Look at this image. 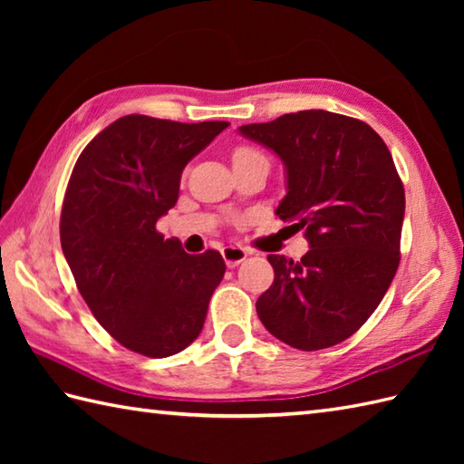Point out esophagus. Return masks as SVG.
I'll list each match as a JSON object with an SVG mask.
<instances>
[{"label": "esophagus", "mask_w": 464, "mask_h": 464, "mask_svg": "<svg viewBox=\"0 0 464 464\" xmlns=\"http://www.w3.org/2000/svg\"><path fill=\"white\" fill-rule=\"evenodd\" d=\"M221 255H223V259L227 263V267H237L239 263L247 259L249 253L245 251L243 247H239V245H227V247L221 249Z\"/></svg>", "instance_id": "34e87169"}]
</instances>
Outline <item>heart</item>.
I'll use <instances>...</instances> for the list:
<instances>
[{"instance_id":"1","label":"heart","mask_w":464,"mask_h":464,"mask_svg":"<svg viewBox=\"0 0 464 464\" xmlns=\"http://www.w3.org/2000/svg\"><path fill=\"white\" fill-rule=\"evenodd\" d=\"M255 157H265V155L255 150V147H251V145H237L233 150V163L249 161V160H255Z\"/></svg>"}]
</instances>
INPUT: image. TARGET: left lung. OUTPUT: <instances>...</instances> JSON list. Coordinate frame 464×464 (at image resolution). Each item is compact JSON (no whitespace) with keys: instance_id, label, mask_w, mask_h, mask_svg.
<instances>
[{"instance_id":"obj_1","label":"left lung","mask_w":464,"mask_h":464,"mask_svg":"<svg viewBox=\"0 0 464 464\" xmlns=\"http://www.w3.org/2000/svg\"><path fill=\"white\" fill-rule=\"evenodd\" d=\"M239 133L281 157L287 195L275 213L311 245L301 261L269 255L275 279L259 319L295 349L339 344L379 307L401 261L405 189L389 147L364 121L323 110Z\"/></svg>"}]
</instances>
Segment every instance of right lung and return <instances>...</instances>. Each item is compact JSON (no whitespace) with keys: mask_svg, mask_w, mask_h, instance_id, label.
Instances as JSON below:
<instances>
[{"mask_svg":"<svg viewBox=\"0 0 464 464\" xmlns=\"http://www.w3.org/2000/svg\"><path fill=\"white\" fill-rule=\"evenodd\" d=\"M225 127L125 115L87 143L69 177L59 237L77 289L102 327L145 357H171L199 337L225 275L217 251L189 255L155 229L185 165Z\"/></svg>","mask_w":464,"mask_h":464,"instance_id":"1","label":"right lung"}]
</instances>
